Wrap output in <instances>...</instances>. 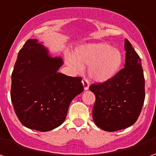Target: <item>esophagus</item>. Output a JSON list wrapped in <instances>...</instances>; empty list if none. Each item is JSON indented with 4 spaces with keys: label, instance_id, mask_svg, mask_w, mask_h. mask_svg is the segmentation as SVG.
I'll use <instances>...</instances> for the list:
<instances>
[{
    "label": "esophagus",
    "instance_id": "34e87169",
    "mask_svg": "<svg viewBox=\"0 0 156 156\" xmlns=\"http://www.w3.org/2000/svg\"><path fill=\"white\" fill-rule=\"evenodd\" d=\"M82 83H83V85H84V90H88V87H89V81H88V79L86 78H84L82 80Z\"/></svg>",
    "mask_w": 156,
    "mask_h": 156
}]
</instances>
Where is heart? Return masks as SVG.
I'll use <instances>...</instances> for the list:
<instances>
[{
    "label": "heart",
    "mask_w": 156,
    "mask_h": 156,
    "mask_svg": "<svg viewBox=\"0 0 156 156\" xmlns=\"http://www.w3.org/2000/svg\"><path fill=\"white\" fill-rule=\"evenodd\" d=\"M68 63L76 70L88 67V75L97 82H105L113 78L122 63V55L118 50L107 43H96L77 48L73 56L67 58Z\"/></svg>",
    "instance_id": "heart-1"
}]
</instances>
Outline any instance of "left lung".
Wrapping results in <instances>:
<instances>
[{"instance_id": "8db88e82", "label": "left lung", "mask_w": 156, "mask_h": 156, "mask_svg": "<svg viewBox=\"0 0 156 156\" xmlns=\"http://www.w3.org/2000/svg\"><path fill=\"white\" fill-rule=\"evenodd\" d=\"M125 67L107 81L89 86L96 97L93 118L98 127L113 132L137 121L145 99V80L141 58L125 39Z\"/></svg>"}]
</instances>
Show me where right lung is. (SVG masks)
I'll list each match as a JSON object with an SVG mask.
<instances>
[{"instance_id": "obj_1", "label": "right lung", "mask_w": 156, "mask_h": 156, "mask_svg": "<svg viewBox=\"0 0 156 156\" xmlns=\"http://www.w3.org/2000/svg\"><path fill=\"white\" fill-rule=\"evenodd\" d=\"M63 64L52 58L37 39H29L19 51L12 73L11 101L22 125L49 131L64 122L73 98L84 90L81 77L58 72Z\"/></svg>"}]
</instances>
